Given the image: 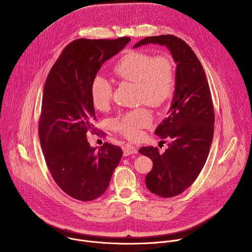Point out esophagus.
<instances>
[{"label":"esophagus","mask_w":252,"mask_h":252,"mask_svg":"<svg viewBox=\"0 0 252 252\" xmlns=\"http://www.w3.org/2000/svg\"><path fill=\"white\" fill-rule=\"evenodd\" d=\"M133 154H137V150L135 147L130 145H126L124 147V157H127Z\"/></svg>","instance_id":"1"}]
</instances>
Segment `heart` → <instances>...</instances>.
Instances as JSON below:
<instances>
[{"instance_id": "heart-1", "label": "heart", "mask_w": 252, "mask_h": 252, "mask_svg": "<svg viewBox=\"0 0 252 252\" xmlns=\"http://www.w3.org/2000/svg\"><path fill=\"white\" fill-rule=\"evenodd\" d=\"M115 73L123 80L135 83L139 99L151 106H160L174 90V64L168 55L154 56L149 52L133 51L125 55L116 64ZM113 94L111 82L96 75L91 84V97L98 111L105 110ZM152 115L143 107L123 114L112 121L115 130L127 138H136L139 130L152 123Z\"/></svg>"}]
</instances>
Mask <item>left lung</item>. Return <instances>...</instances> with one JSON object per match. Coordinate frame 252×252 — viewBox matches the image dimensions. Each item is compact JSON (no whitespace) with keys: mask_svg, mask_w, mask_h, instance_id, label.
Listing matches in <instances>:
<instances>
[{"mask_svg":"<svg viewBox=\"0 0 252 252\" xmlns=\"http://www.w3.org/2000/svg\"><path fill=\"white\" fill-rule=\"evenodd\" d=\"M148 44L165 46L176 63L171 105L155 131L160 138L169 140L168 148L163 154L154 147L138 151L154 163L146 176L147 188L166 198L188 189L203 168L213 138L214 110L204 69L184 40L161 34L140 40L133 48Z\"/></svg>","mask_w":252,"mask_h":252,"instance_id":"8db88e82","label":"left lung"}]
</instances>
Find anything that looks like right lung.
I'll return each instance as SVG.
<instances>
[{
    "label": "right lung",
    "instance_id": "obj_1",
    "mask_svg": "<svg viewBox=\"0 0 252 252\" xmlns=\"http://www.w3.org/2000/svg\"><path fill=\"white\" fill-rule=\"evenodd\" d=\"M130 41L78 39L68 44L51 68L44 87L39 136L48 168L69 196L94 200L106 190L123 151L103 143L92 148L87 138L95 130L91 84L101 64Z\"/></svg>",
    "mask_w": 252,
    "mask_h": 252
}]
</instances>
